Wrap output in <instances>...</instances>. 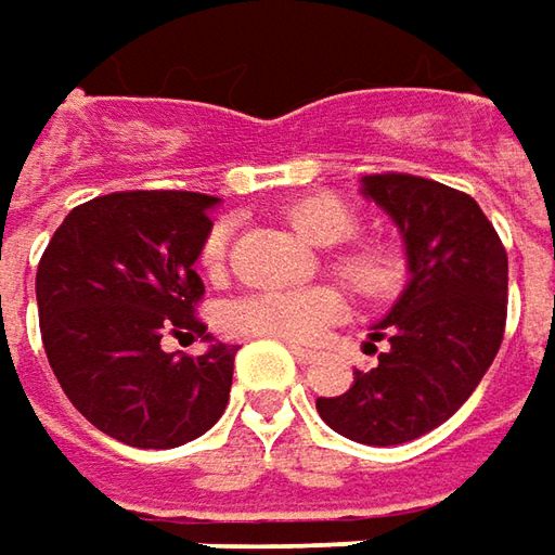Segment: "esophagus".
Returning a JSON list of instances; mask_svg holds the SVG:
<instances>
[{
  "mask_svg": "<svg viewBox=\"0 0 555 555\" xmlns=\"http://www.w3.org/2000/svg\"><path fill=\"white\" fill-rule=\"evenodd\" d=\"M289 349H293V354H296V361H299V364H311V361L318 358L311 349H302V346H289Z\"/></svg>",
  "mask_w": 555,
  "mask_h": 555,
  "instance_id": "obj_1",
  "label": "esophagus"
}]
</instances>
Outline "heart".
Instances as JSON below:
<instances>
[{
    "instance_id": "heart-1",
    "label": "heart",
    "mask_w": 555,
    "mask_h": 555,
    "mask_svg": "<svg viewBox=\"0 0 555 555\" xmlns=\"http://www.w3.org/2000/svg\"><path fill=\"white\" fill-rule=\"evenodd\" d=\"M289 228L314 246H340L327 256V268L364 302H386L408 281V256L404 249L383 237L364 241L354 237L361 231V216L352 203L333 194H309L284 206ZM231 222H216L201 246V266L206 274L219 278L228 266ZM346 314L343 289L331 284L302 289H259L244 293L222 306V327L234 336H262L281 339L293 346L318 343L333 321Z\"/></svg>"
}]
</instances>
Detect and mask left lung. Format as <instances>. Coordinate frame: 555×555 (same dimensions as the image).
Masks as SVG:
<instances>
[{
	"label": "left lung",
	"mask_w": 555,
	"mask_h": 555,
	"mask_svg": "<svg viewBox=\"0 0 555 555\" xmlns=\"http://www.w3.org/2000/svg\"><path fill=\"white\" fill-rule=\"evenodd\" d=\"M364 194L401 228L411 284L373 327V343H389L376 367L318 398V414L339 436L386 448L433 433L476 392L501 349L509 266L494 224L457 188L376 172Z\"/></svg>",
	"instance_id": "8db88e82"
}]
</instances>
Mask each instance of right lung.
Masks as SVG:
<instances>
[{"instance_id": "right-lung-1", "label": "right lung", "mask_w": 555, "mask_h": 555, "mask_svg": "<svg viewBox=\"0 0 555 555\" xmlns=\"http://www.w3.org/2000/svg\"><path fill=\"white\" fill-rule=\"evenodd\" d=\"M216 197L114 191L79 203L36 268L39 331L79 414L132 448H179L224 414L234 346L163 352V336H206L194 271Z\"/></svg>"}]
</instances>
